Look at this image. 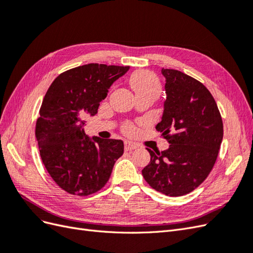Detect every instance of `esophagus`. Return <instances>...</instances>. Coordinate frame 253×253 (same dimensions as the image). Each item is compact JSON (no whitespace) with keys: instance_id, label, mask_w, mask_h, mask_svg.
<instances>
[{"instance_id":"obj_1","label":"esophagus","mask_w":253,"mask_h":253,"mask_svg":"<svg viewBox=\"0 0 253 253\" xmlns=\"http://www.w3.org/2000/svg\"><path fill=\"white\" fill-rule=\"evenodd\" d=\"M137 147H136V144L135 143H133V142H126V144H125V150L126 151H133V150H135Z\"/></svg>"}]
</instances>
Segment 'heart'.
<instances>
[{
	"mask_svg": "<svg viewBox=\"0 0 253 253\" xmlns=\"http://www.w3.org/2000/svg\"><path fill=\"white\" fill-rule=\"evenodd\" d=\"M129 83H131V86L135 90L136 95L144 93V91H158L159 93L160 89V83L157 77L154 74L148 71L134 73L129 78ZM125 129L126 133H132L134 131V127L131 125H127Z\"/></svg>",
	"mask_w": 253,
	"mask_h": 253,
	"instance_id": "b5f03b06",
	"label": "heart"
}]
</instances>
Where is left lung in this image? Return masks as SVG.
<instances>
[{"instance_id":"1","label":"left lung","mask_w":253,"mask_h":253,"mask_svg":"<svg viewBox=\"0 0 253 253\" xmlns=\"http://www.w3.org/2000/svg\"><path fill=\"white\" fill-rule=\"evenodd\" d=\"M167 98L158 132L170 143L159 152L147 149L150 164L142 170L149 185L168 196H181L197 188L216 162L223 140V120L203 83L176 70L163 68Z\"/></svg>"}]
</instances>
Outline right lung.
Wrapping results in <instances>:
<instances>
[{"label":"right lung","instance_id":"obj_1","mask_svg":"<svg viewBox=\"0 0 253 253\" xmlns=\"http://www.w3.org/2000/svg\"><path fill=\"white\" fill-rule=\"evenodd\" d=\"M129 66L89 63L68 70L53 80L44 96L36 138L42 162L67 193L93 194L108 182L124 141L88 137L83 115L94 116L112 84Z\"/></svg>","mask_w":253,"mask_h":253}]
</instances>
